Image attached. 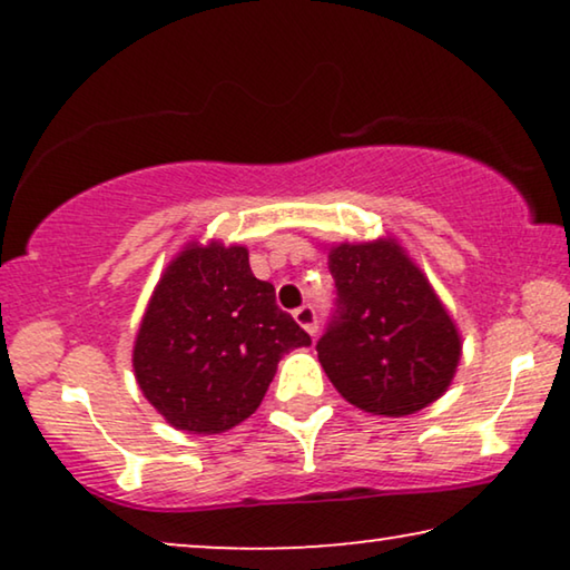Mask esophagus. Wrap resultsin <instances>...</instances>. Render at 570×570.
<instances>
[{"instance_id": "obj_1", "label": "esophagus", "mask_w": 570, "mask_h": 570, "mask_svg": "<svg viewBox=\"0 0 570 570\" xmlns=\"http://www.w3.org/2000/svg\"><path fill=\"white\" fill-rule=\"evenodd\" d=\"M293 316H295V322H298L303 330H306L311 337H314V334L318 332V322H316V308L311 306V303H303L301 308H295L293 311Z\"/></svg>"}]
</instances>
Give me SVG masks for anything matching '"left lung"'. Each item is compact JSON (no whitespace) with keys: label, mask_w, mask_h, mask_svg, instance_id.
<instances>
[{"label":"left lung","mask_w":570,"mask_h":570,"mask_svg":"<svg viewBox=\"0 0 570 570\" xmlns=\"http://www.w3.org/2000/svg\"><path fill=\"white\" fill-rule=\"evenodd\" d=\"M337 287L318 361L350 404L402 417L446 392L462 345L446 308L394 240L332 248Z\"/></svg>","instance_id":"1"}]
</instances>
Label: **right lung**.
<instances>
[{"instance_id":"obj_1","label":"right lung","mask_w":570,"mask_h":570,"mask_svg":"<svg viewBox=\"0 0 570 570\" xmlns=\"http://www.w3.org/2000/svg\"><path fill=\"white\" fill-rule=\"evenodd\" d=\"M308 332L256 279L244 246L197 244L176 256L155 287L135 345L137 384L170 425L223 433L267 394L287 350Z\"/></svg>"}]
</instances>
